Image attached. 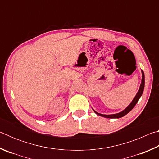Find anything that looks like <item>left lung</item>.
<instances>
[{"mask_svg": "<svg viewBox=\"0 0 159 159\" xmlns=\"http://www.w3.org/2000/svg\"><path fill=\"white\" fill-rule=\"evenodd\" d=\"M141 71H142V81H141L140 86H139V88L138 90V92L137 93L136 95L134 96V98H133V101L130 102V104H129V105L127 107H126L125 109H123V111H121L119 113H117V114H99V113L97 112L96 111H95V110H94L92 108L93 110L94 111V112H95L96 114L100 116L107 118H121L123 116H124L127 114L128 113L130 112L131 110L134 108V107L136 105V104L138 103L139 99L141 98V96H142V93H143V91H144V71H142V70H141Z\"/></svg>", "mask_w": 159, "mask_h": 159, "instance_id": "1", "label": "left lung"}]
</instances>
